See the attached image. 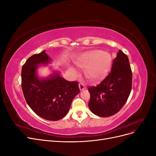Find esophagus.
I'll use <instances>...</instances> for the list:
<instances>
[{"instance_id": "obj_1", "label": "esophagus", "mask_w": 156, "mask_h": 156, "mask_svg": "<svg viewBox=\"0 0 156 156\" xmlns=\"http://www.w3.org/2000/svg\"><path fill=\"white\" fill-rule=\"evenodd\" d=\"M79 88H80V90H84V89L86 88V87L84 86V84L83 83H80L79 84Z\"/></svg>"}]
</instances>
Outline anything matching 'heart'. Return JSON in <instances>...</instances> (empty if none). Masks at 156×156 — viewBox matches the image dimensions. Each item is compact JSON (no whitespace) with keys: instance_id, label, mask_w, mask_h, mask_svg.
Returning a JSON list of instances; mask_svg holds the SVG:
<instances>
[{"instance_id":"heart-1","label":"heart","mask_w":156,"mask_h":156,"mask_svg":"<svg viewBox=\"0 0 156 156\" xmlns=\"http://www.w3.org/2000/svg\"><path fill=\"white\" fill-rule=\"evenodd\" d=\"M111 61L110 54L101 50H94L84 53L77 64L80 67L87 66L86 72L89 77L99 79L107 73Z\"/></svg>"}]
</instances>
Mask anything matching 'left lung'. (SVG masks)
Here are the masks:
<instances>
[{
  "mask_svg": "<svg viewBox=\"0 0 156 156\" xmlns=\"http://www.w3.org/2000/svg\"><path fill=\"white\" fill-rule=\"evenodd\" d=\"M132 88V72L127 56L119 50L111 72L96 86L89 87L88 107L97 116L115 115L124 105Z\"/></svg>",
  "mask_w": 156,
  "mask_h": 156,
  "instance_id": "left-lung-1",
  "label": "left lung"
}]
</instances>
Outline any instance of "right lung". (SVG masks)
<instances>
[{
  "label": "right lung",
  "mask_w": 156,
  "mask_h": 156,
  "mask_svg": "<svg viewBox=\"0 0 156 156\" xmlns=\"http://www.w3.org/2000/svg\"><path fill=\"white\" fill-rule=\"evenodd\" d=\"M49 61L45 51L28 58L22 67L21 87L27 104L36 115L45 120L56 121L67 115L80 89L77 81H66L56 73L48 79L37 78V65Z\"/></svg>",
  "instance_id": "right-lung-1"
}]
</instances>
